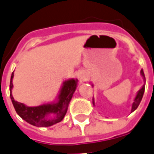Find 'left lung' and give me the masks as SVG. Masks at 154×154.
Segmentation results:
<instances>
[{
  "instance_id": "left-lung-1",
  "label": "left lung",
  "mask_w": 154,
  "mask_h": 154,
  "mask_svg": "<svg viewBox=\"0 0 154 154\" xmlns=\"http://www.w3.org/2000/svg\"><path fill=\"white\" fill-rule=\"evenodd\" d=\"M140 73H141V76L143 77V80H144V82H145V77H144V73H143V69H141V71H140ZM144 90H145V83H144V85L141 88H140V90L137 92V95H136L135 98H134V102H133L132 104V108H131V113L132 112H134V110L138 108V106H139V103L141 102V100H142L143 98V92H144ZM93 105L95 106V102H94V99H93Z\"/></svg>"
}]
</instances>
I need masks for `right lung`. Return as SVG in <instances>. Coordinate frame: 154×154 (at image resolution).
<instances>
[{
	"mask_svg": "<svg viewBox=\"0 0 154 154\" xmlns=\"http://www.w3.org/2000/svg\"><path fill=\"white\" fill-rule=\"evenodd\" d=\"M14 72H12L10 82V97L16 113L20 117L32 125L37 127H49L60 122L66 115L77 86V79L64 81L57 100L51 103L43 104L38 106H27L25 104L16 101L12 96Z\"/></svg>",
	"mask_w": 154,
	"mask_h": 154,
	"instance_id": "obj_1",
	"label": "right lung"
}]
</instances>
